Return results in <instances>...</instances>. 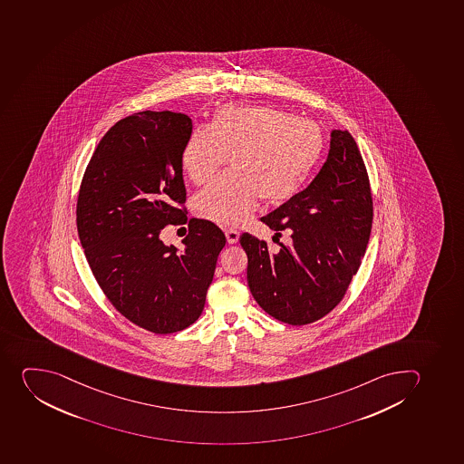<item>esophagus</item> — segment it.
Here are the masks:
<instances>
[{"mask_svg":"<svg viewBox=\"0 0 464 464\" xmlns=\"http://www.w3.org/2000/svg\"><path fill=\"white\" fill-rule=\"evenodd\" d=\"M227 242L230 243V245H234V243L238 242V237H240V233L237 230H233V228H228L226 231Z\"/></svg>","mask_w":464,"mask_h":464,"instance_id":"obj_1","label":"esophagus"}]
</instances>
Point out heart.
I'll return each mask as SVG.
<instances>
[{"mask_svg":"<svg viewBox=\"0 0 464 464\" xmlns=\"http://www.w3.org/2000/svg\"><path fill=\"white\" fill-rule=\"evenodd\" d=\"M318 123L261 104H224L208 128L188 137L180 167L201 185L228 157L231 170L208 183L194 198V212L221 226H237L256 208L259 197L270 205L293 198L324 152Z\"/></svg>","mask_w":464,"mask_h":464,"instance_id":"1","label":"heart"}]
</instances>
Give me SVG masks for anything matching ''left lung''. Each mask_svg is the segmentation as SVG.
<instances>
[{"label": "left lung", "instance_id": "8db88e82", "mask_svg": "<svg viewBox=\"0 0 464 464\" xmlns=\"http://www.w3.org/2000/svg\"><path fill=\"white\" fill-rule=\"evenodd\" d=\"M261 221L291 240L272 252L252 234L240 236L256 302L291 325L332 312L360 268L373 221L369 176L353 137L333 130L327 161L311 185Z\"/></svg>", "mask_w": 464, "mask_h": 464}]
</instances>
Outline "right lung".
Listing matches in <instances>:
<instances>
[{
  "label": "right lung",
  "mask_w": 464,
  "mask_h": 464,
  "mask_svg": "<svg viewBox=\"0 0 464 464\" xmlns=\"http://www.w3.org/2000/svg\"><path fill=\"white\" fill-rule=\"evenodd\" d=\"M189 116L145 111L104 134L82 179L77 233L98 285L116 311L155 334L196 323L226 246L219 227L189 219L183 249L160 238L187 224L180 150Z\"/></svg>",
  "instance_id": "obj_1"
}]
</instances>
